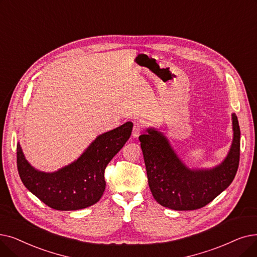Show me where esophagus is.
<instances>
[{
  "label": "esophagus",
  "instance_id": "34e87169",
  "mask_svg": "<svg viewBox=\"0 0 257 257\" xmlns=\"http://www.w3.org/2000/svg\"><path fill=\"white\" fill-rule=\"evenodd\" d=\"M142 130H143V125L141 124V122H136L135 126H133V129H132V137L139 138Z\"/></svg>",
  "mask_w": 257,
  "mask_h": 257
}]
</instances>
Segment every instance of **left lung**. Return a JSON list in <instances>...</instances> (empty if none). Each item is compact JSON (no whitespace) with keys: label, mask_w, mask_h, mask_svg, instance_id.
<instances>
[{"label":"left lung","mask_w":257,"mask_h":257,"mask_svg":"<svg viewBox=\"0 0 257 257\" xmlns=\"http://www.w3.org/2000/svg\"><path fill=\"white\" fill-rule=\"evenodd\" d=\"M233 140L220 164L212 168H189L159 129L147 128L140 136L148 184L154 199L172 210H196L212 202L230 186L239 164L240 130L232 113Z\"/></svg>","instance_id":"8db88e82"}]
</instances>
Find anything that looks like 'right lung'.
Masks as SVG:
<instances>
[{
	"label": "right lung",
	"mask_w": 257,
	"mask_h": 257,
	"mask_svg": "<svg viewBox=\"0 0 257 257\" xmlns=\"http://www.w3.org/2000/svg\"><path fill=\"white\" fill-rule=\"evenodd\" d=\"M132 127V122L127 121L97 136L74 162L54 172L32 167L18 143L17 164L21 181L52 209L73 211L90 207L101 199L106 188V167L129 140Z\"/></svg>",
	"instance_id": "obj_1"
}]
</instances>
